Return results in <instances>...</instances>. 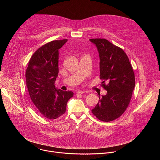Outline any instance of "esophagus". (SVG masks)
Listing matches in <instances>:
<instances>
[{
  "instance_id": "esophagus-1",
  "label": "esophagus",
  "mask_w": 160,
  "mask_h": 160,
  "mask_svg": "<svg viewBox=\"0 0 160 160\" xmlns=\"http://www.w3.org/2000/svg\"><path fill=\"white\" fill-rule=\"evenodd\" d=\"M83 93H85L84 91H83V90H78L77 92V94H82Z\"/></svg>"
}]
</instances>
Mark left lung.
<instances>
[{
    "instance_id": "8db88e82",
    "label": "left lung",
    "mask_w": 160,
    "mask_h": 160,
    "mask_svg": "<svg viewBox=\"0 0 160 160\" xmlns=\"http://www.w3.org/2000/svg\"><path fill=\"white\" fill-rule=\"evenodd\" d=\"M99 55L100 79L107 94L92 109L93 115L102 122L119 118L127 108L135 87V75L126 53L104 38H92ZM106 81L108 85L105 84Z\"/></svg>"
}]
</instances>
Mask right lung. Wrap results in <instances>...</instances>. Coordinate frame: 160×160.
<instances>
[{
	"label": "right lung",
	"mask_w": 160,
	"mask_h": 160,
	"mask_svg": "<svg viewBox=\"0 0 160 160\" xmlns=\"http://www.w3.org/2000/svg\"><path fill=\"white\" fill-rule=\"evenodd\" d=\"M67 39L45 44L32 55L26 71L27 87L33 105L41 115L53 120L66 112L67 102L73 96L72 91L57 89L59 49Z\"/></svg>",
	"instance_id": "1"
}]
</instances>
